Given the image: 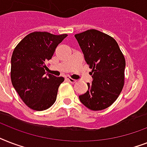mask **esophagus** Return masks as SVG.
I'll list each match as a JSON object with an SVG mask.
<instances>
[{
	"instance_id": "34e87169",
	"label": "esophagus",
	"mask_w": 147,
	"mask_h": 147,
	"mask_svg": "<svg viewBox=\"0 0 147 147\" xmlns=\"http://www.w3.org/2000/svg\"><path fill=\"white\" fill-rule=\"evenodd\" d=\"M65 79H66L67 81L70 82L71 83H76V80H75V79H73V78H70V77H69V76H66V77H65Z\"/></svg>"
}]
</instances>
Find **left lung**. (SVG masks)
I'll list each match as a JSON object with an SVG mask.
<instances>
[{
    "instance_id": "obj_1",
    "label": "left lung",
    "mask_w": 147,
    "mask_h": 147,
    "mask_svg": "<svg viewBox=\"0 0 147 147\" xmlns=\"http://www.w3.org/2000/svg\"><path fill=\"white\" fill-rule=\"evenodd\" d=\"M85 59L92 69V83L88 90L79 96L81 102L92 111L110 107L118 98L124 85L126 62L114 38L97 30L75 35Z\"/></svg>"
}]
</instances>
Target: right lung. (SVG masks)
I'll list each match as a JSON object with an SVG mask.
<instances>
[{
    "mask_svg": "<svg viewBox=\"0 0 147 147\" xmlns=\"http://www.w3.org/2000/svg\"><path fill=\"white\" fill-rule=\"evenodd\" d=\"M67 34L33 32L15 47L11 57V82L22 100L34 111H44L55 103L63 77L47 74L46 62Z\"/></svg>",
    "mask_w": 147,
    "mask_h": 147,
    "instance_id": "add662e5",
    "label": "right lung"
}]
</instances>
